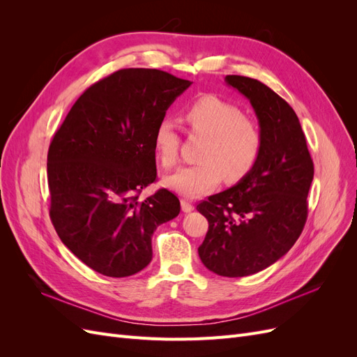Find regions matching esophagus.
Masks as SVG:
<instances>
[{"label": "esophagus", "mask_w": 357, "mask_h": 357, "mask_svg": "<svg viewBox=\"0 0 357 357\" xmlns=\"http://www.w3.org/2000/svg\"><path fill=\"white\" fill-rule=\"evenodd\" d=\"M180 202H181V210L185 211V213H190V211L193 210V205H192V202H190V201H188V199H181Z\"/></svg>", "instance_id": "1"}]
</instances>
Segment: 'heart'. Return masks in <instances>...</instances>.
Returning a JSON list of instances; mask_svg holds the SVG:
<instances>
[{
	"instance_id": "heart-1",
	"label": "heart",
	"mask_w": 357,
	"mask_h": 357,
	"mask_svg": "<svg viewBox=\"0 0 357 357\" xmlns=\"http://www.w3.org/2000/svg\"><path fill=\"white\" fill-rule=\"evenodd\" d=\"M189 132L205 137L199 164L183 167L168 176L165 186L180 195L198 198L219 185L222 177L235 183L253 169L262 152V132L244 112L214 95L190 102L185 113ZM180 135L176 123L164 119L155 129L153 149L162 168L169 169L178 160Z\"/></svg>"
}]
</instances>
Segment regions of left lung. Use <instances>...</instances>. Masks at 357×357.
Wrapping results in <instances>:
<instances>
[{
	"label": "left lung",
	"instance_id": "1",
	"mask_svg": "<svg viewBox=\"0 0 357 357\" xmlns=\"http://www.w3.org/2000/svg\"><path fill=\"white\" fill-rule=\"evenodd\" d=\"M225 82L250 101L262 152L235 186L197 205L208 220L198 253L214 274L245 277L275 264L299 238L314 165L299 119L282 96L244 75H226Z\"/></svg>",
	"mask_w": 357,
	"mask_h": 357
}]
</instances>
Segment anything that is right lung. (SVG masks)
<instances>
[{
    "label": "right lung",
    "instance_id": "add662e5",
    "mask_svg": "<svg viewBox=\"0 0 357 357\" xmlns=\"http://www.w3.org/2000/svg\"><path fill=\"white\" fill-rule=\"evenodd\" d=\"M192 82L150 68L119 70L74 102L47 153L50 219L61 241L93 271L134 275L152 261V235L180 213L159 189L153 134Z\"/></svg>",
    "mask_w": 357,
    "mask_h": 357
}]
</instances>
